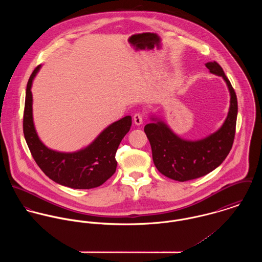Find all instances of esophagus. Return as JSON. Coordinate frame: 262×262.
<instances>
[{
    "instance_id": "esophagus-1",
    "label": "esophagus",
    "mask_w": 262,
    "mask_h": 262,
    "mask_svg": "<svg viewBox=\"0 0 262 262\" xmlns=\"http://www.w3.org/2000/svg\"><path fill=\"white\" fill-rule=\"evenodd\" d=\"M133 121H134V124L137 125V126H140L142 123H143V116L139 113L135 114L134 117H133Z\"/></svg>"
}]
</instances>
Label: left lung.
<instances>
[{"label":"left lung","mask_w":262,"mask_h":262,"mask_svg":"<svg viewBox=\"0 0 262 262\" xmlns=\"http://www.w3.org/2000/svg\"><path fill=\"white\" fill-rule=\"evenodd\" d=\"M205 66L211 74L224 79L230 93V107L222 126L199 140L180 137L166 122L155 115L150 116L151 122L144 127L154 165L160 173L179 182L194 180L216 169L229 154L234 141L238 113L235 91L216 61Z\"/></svg>","instance_id":"8db88e82"}]
</instances>
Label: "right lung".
<instances>
[{
	"label": "right lung",
	"mask_w": 262,
	"mask_h": 262,
	"mask_svg": "<svg viewBox=\"0 0 262 262\" xmlns=\"http://www.w3.org/2000/svg\"><path fill=\"white\" fill-rule=\"evenodd\" d=\"M40 69L41 66H38L28 80L23 118L25 140L34 160L41 170L56 184L77 189L100 187L116 171V152L130 130L131 116L110 124L84 148L61 152L47 147L40 140L33 121L31 88Z\"/></svg>",
	"instance_id": "add662e5"
}]
</instances>
